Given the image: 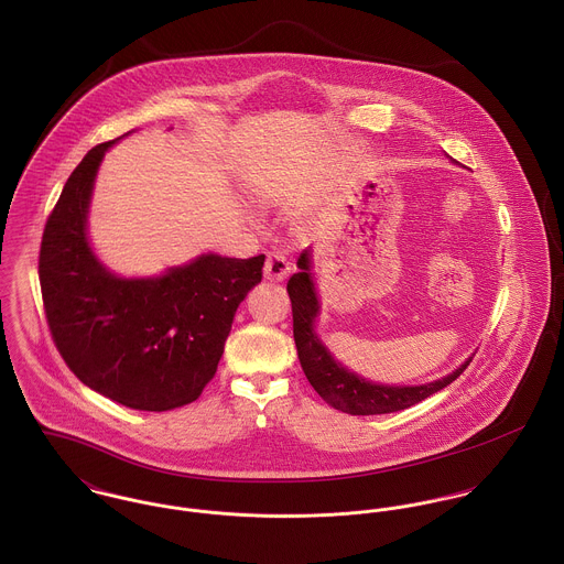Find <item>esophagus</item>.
I'll use <instances>...</instances> for the list:
<instances>
[{
    "label": "esophagus",
    "instance_id": "1",
    "mask_svg": "<svg viewBox=\"0 0 564 564\" xmlns=\"http://www.w3.org/2000/svg\"><path fill=\"white\" fill-rule=\"evenodd\" d=\"M290 274V261L283 252L272 251L268 252L265 257V265H263V276L270 283H281L285 281Z\"/></svg>",
    "mask_w": 564,
    "mask_h": 564
}]
</instances>
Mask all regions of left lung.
I'll return each mask as SVG.
<instances>
[{"mask_svg":"<svg viewBox=\"0 0 564 564\" xmlns=\"http://www.w3.org/2000/svg\"><path fill=\"white\" fill-rule=\"evenodd\" d=\"M299 268L301 270L292 274V279L288 281V294L292 301L294 317V341L307 380L322 395V400L328 402L333 409L344 411L348 415H380L402 411L447 387L471 364V359H467L456 372L420 387L375 384L366 378L348 372L330 357V352L319 344V339L313 333V322L319 307L310 274V252L305 251L299 257Z\"/></svg>","mask_w":564,"mask_h":564,"instance_id":"obj_1","label":"left lung"}]
</instances>
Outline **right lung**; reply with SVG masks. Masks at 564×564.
<instances>
[{
  "mask_svg": "<svg viewBox=\"0 0 564 564\" xmlns=\"http://www.w3.org/2000/svg\"><path fill=\"white\" fill-rule=\"evenodd\" d=\"M115 142L93 147L64 184L41 240V294L68 370L119 404L160 413L194 402L214 378L265 254H203L160 279L110 274L88 247L86 212L99 162Z\"/></svg>",
  "mask_w": 564,
  "mask_h": 564,
  "instance_id": "obj_1",
  "label": "right lung"
}]
</instances>
